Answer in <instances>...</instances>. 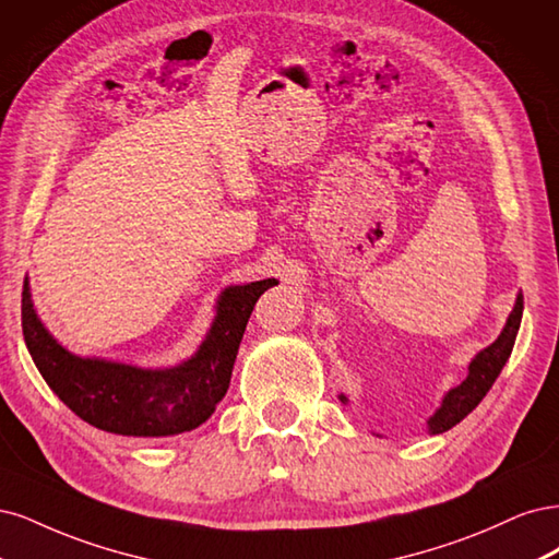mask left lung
<instances>
[{
    "label": "left lung",
    "instance_id": "8db88e82",
    "mask_svg": "<svg viewBox=\"0 0 559 559\" xmlns=\"http://www.w3.org/2000/svg\"><path fill=\"white\" fill-rule=\"evenodd\" d=\"M520 320H522V295L515 297L513 311L509 313L507 325H503L501 334L495 338V344L476 353V357L469 362V373H466L464 381L457 388H450L443 394L441 406L427 418L429 435H443V431L455 427L480 404V400L488 394V390L497 381V376L501 373L503 365L509 362L515 336L520 330ZM338 400H341V404H348V397L344 392L338 394ZM376 437H381V435H376Z\"/></svg>",
    "mask_w": 559,
    "mask_h": 559
}]
</instances>
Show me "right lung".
I'll return each instance as SVG.
<instances>
[{"label": "right lung", "instance_id": "1", "mask_svg": "<svg viewBox=\"0 0 559 559\" xmlns=\"http://www.w3.org/2000/svg\"><path fill=\"white\" fill-rule=\"evenodd\" d=\"M272 285L278 281L227 285L215 301V316L200 348L174 367L146 369L67 350L34 309L27 276L23 336L48 388L81 420L120 437H174L213 416L229 388L248 318Z\"/></svg>", "mask_w": 559, "mask_h": 559}]
</instances>
